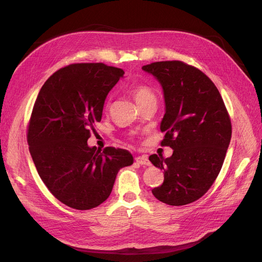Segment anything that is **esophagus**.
I'll return each instance as SVG.
<instances>
[{
	"label": "esophagus",
	"mask_w": 262,
	"mask_h": 262,
	"mask_svg": "<svg viewBox=\"0 0 262 262\" xmlns=\"http://www.w3.org/2000/svg\"><path fill=\"white\" fill-rule=\"evenodd\" d=\"M136 162L140 165H145V166H149L150 163L148 161V158L146 155H142V156H139L136 158Z\"/></svg>",
	"instance_id": "obj_1"
}]
</instances>
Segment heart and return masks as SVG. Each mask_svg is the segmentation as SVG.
Listing matches in <instances>:
<instances>
[{
  "label": "heart",
  "instance_id": "1",
  "mask_svg": "<svg viewBox=\"0 0 262 262\" xmlns=\"http://www.w3.org/2000/svg\"><path fill=\"white\" fill-rule=\"evenodd\" d=\"M132 94L134 98H136L138 105H142L143 102L150 100V99H155V95L152 92V90L149 87L145 86V85H138L134 87L132 90Z\"/></svg>",
  "mask_w": 262,
  "mask_h": 262
}]
</instances>
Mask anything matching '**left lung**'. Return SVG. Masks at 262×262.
Returning a JSON list of instances; mask_svg holds the SVG:
<instances>
[{"label": "left lung", "instance_id": "1", "mask_svg": "<svg viewBox=\"0 0 262 262\" xmlns=\"http://www.w3.org/2000/svg\"><path fill=\"white\" fill-rule=\"evenodd\" d=\"M161 84L165 115L162 145L170 157H148L164 170L163 185L152 193L166 204L185 205L201 198L216 179L232 138L231 119L216 86L200 70L181 61L142 67Z\"/></svg>", "mask_w": 262, "mask_h": 262}]
</instances>
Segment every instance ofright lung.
Listing matches in <instances>:
<instances>
[{"mask_svg":"<svg viewBox=\"0 0 262 262\" xmlns=\"http://www.w3.org/2000/svg\"><path fill=\"white\" fill-rule=\"evenodd\" d=\"M124 72L102 63H77L53 73L39 92L27 141L43 184L59 201L90 210L108 199L118 171L133 164L125 149L89 146L108 93Z\"/></svg>","mask_w":262,"mask_h":262,"instance_id":"obj_1","label":"right lung"}]
</instances>
